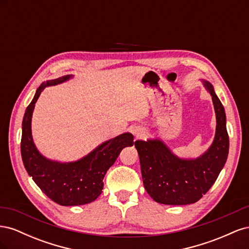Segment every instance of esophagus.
Segmentation results:
<instances>
[{
    "instance_id": "esophagus-1",
    "label": "esophagus",
    "mask_w": 249,
    "mask_h": 249,
    "mask_svg": "<svg viewBox=\"0 0 249 249\" xmlns=\"http://www.w3.org/2000/svg\"><path fill=\"white\" fill-rule=\"evenodd\" d=\"M133 134L136 138H142L145 135V130L142 129V127H135L133 130Z\"/></svg>"
}]
</instances>
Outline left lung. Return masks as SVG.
I'll use <instances>...</instances> for the list:
<instances>
[{
  "label": "left lung",
  "mask_w": 249,
  "mask_h": 249,
  "mask_svg": "<svg viewBox=\"0 0 249 249\" xmlns=\"http://www.w3.org/2000/svg\"><path fill=\"white\" fill-rule=\"evenodd\" d=\"M212 96L216 115V131L212 144L197 158H182L160 138L135 141L143 185L155 201L163 205L183 206L196 202L205 195L219 176L229 156L230 140L227 116L214 87L200 80Z\"/></svg>",
  "instance_id": "obj_1"
}]
</instances>
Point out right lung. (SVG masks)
I'll return each mask as SVG.
<instances>
[{"mask_svg": "<svg viewBox=\"0 0 249 249\" xmlns=\"http://www.w3.org/2000/svg\"><path fill=\"white\" fill-rule=\"evenodd\" d=\"M72 78V74H66L43 82L27 107L21 124L20 152L28 175L48 197L65 207L86 205L99 197L107 170L124 147L134 144L133 135L124 133L101 143L86 156L71 162L52 160L39 152L31 129L35 104L44 88L62 84Z\"/></svg>", "mask_w": 249, "mask_h": 249, "instance_id": "right-lung-1", "label": "right lung"}]
</instances>
